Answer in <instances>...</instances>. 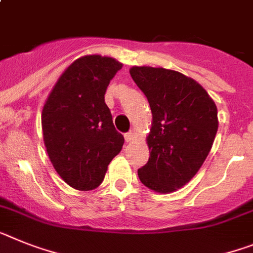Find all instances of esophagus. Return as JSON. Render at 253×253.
Segmentation results:
<instances>
[{"label":"esophagus","mask_w":253,"mask_h":253,"mask_svg":"<svg viewBox=\"0 0 253 253\" xmlns=\"http://www.w3.org/2000/svg\"><path fill=\"white\" fill-rule=\"evenodd\" d=\"M124 137H125V141H126V142H131L135 138V135H134V133H133V131L130 130V131H128V133H125Z\"/></svg>","instance_id":"esophagus-1"}]
</instances>
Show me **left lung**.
<instances>
[{"mask_svg":"<svg viewBox=\"0 0 253 253\" xmlns=\"http://www.w3.org/2000/svg\"><path fill=\"white\" fill-rule=\"evenodd\" d=\"M130 75L152 111L150 159L138 176L150 189L170 193L196 175L210 152L219 125L216 105L197 82L178 71L133 66Z\"/></svg>","mask_w":253,"mask_h":253,"instance_id":"1","label":"left lung"}]
</instances>
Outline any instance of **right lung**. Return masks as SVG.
Returning a JSON list of instances; mask_svg holds the SVG:
<instances>
[{
	"mask_svg": "<svg viewBox=\"0 0 253 253\" xmlns=\"http://www.w3.org/2000/svg\"><path fill=\"white\" fill-rule=\"evenodd\" d=\"M122 66L100 55L75 60L43 106V139L49 160L59 175L78 191L97 188L124 144L105 103L110 81Z\"/></svg>",
	"mask_w": 253,
	"mask_h": 253,
	"instance_id": "obj_1",
	"label": "right lung"
}]
</instances>
